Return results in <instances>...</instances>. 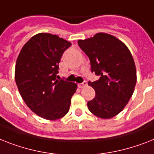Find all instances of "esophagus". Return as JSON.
<instances>
[{
  "mask_svg": "<svg viewBox=\"0 0 154 154\" xmlns=\"http://www.w3.org/2000/svg\"><path fill=\"white\" fill-rule=\"evenodd\" d=\"M87 85H88L87 82H86V81H84V82H82V83L78 84V86H79V88H85V86H87Z\"/></svg>",
  "mask_w": 154,
  "mask_h": 154,
  "instance_id": "34e87169",
  "label": "esophagus"
}]
</instances>
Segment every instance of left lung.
Instances as JSON below:
<instances>
[{
	"mask_svg": "<svg viewBox=\"0 0 154 154\" xmlns=\"http://www.w3.org/2000/svg\"><path fill=\"white\" fill-rule=\"evenodd\" d=\"M77 42L89 58L92 73L100 77L88 82L96 92L88 102V109L101 119L112 118L122 111L134 90L137 76L133 57L123 42L109 34L97 33Z\"/></svg>",
	"mask_w": 154,
	"mask_h": 154,
	"instance_id": "8db88e82",
	"label": "left lung"
}]
</instances>
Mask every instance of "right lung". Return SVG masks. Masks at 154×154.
I'll list each match as a JSON object with an SVG mask.
<instances>
[{"label":"right lung","mask_w":154,"mask_h":154,"mask_svg":"<svg viewBox=\"0 0 154 154\" xmlns=\"http://www.w3.org/2000/svg\"><path fill=\"white\" fill-rule=\"evenodd\" d=\"M71 43L56 35L39 33L26 42L16 64L15 80L32 112L47 120L62 118L69 110L77 85L57 79L60 60Z\"/></svg>","instance_id":"add662e5"}]
</instances>
